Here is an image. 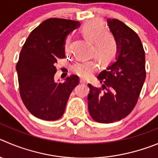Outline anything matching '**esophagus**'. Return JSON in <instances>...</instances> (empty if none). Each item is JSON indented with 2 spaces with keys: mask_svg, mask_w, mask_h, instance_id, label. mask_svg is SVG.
<instances>
[{
  "mask_svg": "<svg viewBox=\"0 0 158 158\" xmlns=\"http://www.w3.org/2000/svg\"><path fill=\"white\" fill-rule=\"evenodd\" d=\"M80 82H81V83H86V79H83V78H81Z\"/></svg>",
  "mask_w": 158,
  "mask_h": 158,
  "instance_id": "obj_1",
  "label": "esophagus"
}]
</instances>
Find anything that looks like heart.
Listing matches in <instances>:
<instances>
[{
    "label": "heart",
    "mask_w": 158,
    "mask_h": 158,
    "mask_svg": "<svg viewBox=\"0 0 158 158\" xmlns=\"http://www.w3.org/2000/svg\"><path fill=\"white\" fill-rule=\"evenodd\" d=\"M104 26L102 22L91 20L82 26V32L87 39L94 43V51L97 53L101 61L104 63L110 61L117 55L118 48L115 40L108 32H104ZM66 51L69 50V41L64 44ZM98 67L97 58L79 60L72 66V72L82 77H88L95 72Z\"/></svg>",
    "instance_id": "obj_1"
}]
</instances>
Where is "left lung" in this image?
<instances>
[{
  "label": "left lung",
  "instance_id": "obj_1",
  "mask_svg": "<svg viewBox=\"0 0 158 158\" xmlns=\"http://www.w3.org/2000/svg\"><path fill=\"white\" fill-rule=\"evenodd\" d=\"M118 44L115 61L97 79L102 86L88 84V110L100 123H112L125 118L135 107L146 79L145 52L135 31L118 19H107Z\"/></svg>",
  "mask_w": 158,
  "mask_h": 158
}]
</instances>
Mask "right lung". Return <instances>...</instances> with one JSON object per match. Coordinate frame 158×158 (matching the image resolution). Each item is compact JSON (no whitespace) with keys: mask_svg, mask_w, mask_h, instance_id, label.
Returning a JSON list of instances; mask_svg holds the SVG:
<instances>
[{"mask_svg":"<svg viewBox=\"0 0 158 158\" xmlns=\"http://www.w3.org/2000/svg\"><path fill=\"white\" fill-rule=\"evenodd\" d=\"M77 21L51 18L30 32L16 64L19 94L23 104L35 117L54 121L63 115L71 93L79 82L70 76L64 82H54V66L64 58L65 37L79 27Z\"/></svg>","mask_w":158,"mask_h":158,"instance_id":"obj_1","label":"right lung"}]
</instances>
